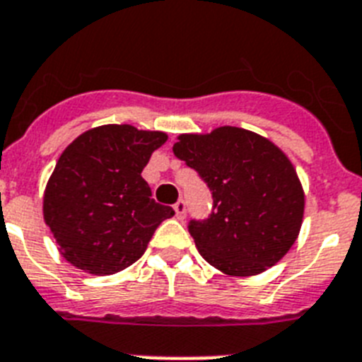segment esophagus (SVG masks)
Listing matches in <instances>:
<instances>
[{"instance_id": "obj_1", "label": "esophagus", "mask_w": 362, "mask_h": 362, "mask_svg": "<svg viewBox=\"0 0 362 362\" xmlns=\"http://www.w3.org/2000/svg\"><path fill=\"white\" fill-rule=\"evenodd\" d=\"M173 208H175L176 218H180V221H182V218L186 217V211H187V209H186V202H184V200H182V199L178 200V202H176V204L173 206Z\"/></svg>"}]
</instances>
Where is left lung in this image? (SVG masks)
<instances>
[{"label":"left lung","instance_id":"8db88e82","mask_svg":"<svg viewBox=\"0 0 362 362\" xmlns=\"http://www.w3.org/2000/svg\"><path fill=\"white\" fill-rule=\"evenodd\" d=\"M173 153L199 173L214 197L211 215L187 226L209 265L230 276H254L289 252L305 197L281 148L250 130L218 127L209 134H180Z\"/></svg>","mask_w":362,"mask_h":362}]
</instances>
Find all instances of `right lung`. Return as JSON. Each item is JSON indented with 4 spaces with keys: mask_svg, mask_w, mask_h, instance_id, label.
I'll use <instances>...</instances> for the list:
<instances>
[{
    "mask_svg": "<svg viewBox=\"0 0 362 362\" xmlns=\"http://www.w3.org/2000/svg\"><path fill=\"white\" fill-rule=\"evenodd\" d=\"M165 132L103 124L60 154L44 193V221L73 267L115 274L144 256L154 230L173 217L151 199L141 171Z\"/></svg>",
    "mask_w": 362,
    "mask_h": 362,
    "instance_id": "1",
    "label": "right lung"
}]
</instances>
